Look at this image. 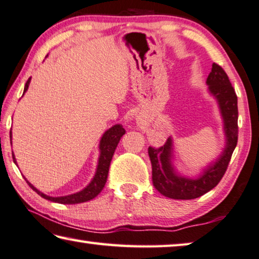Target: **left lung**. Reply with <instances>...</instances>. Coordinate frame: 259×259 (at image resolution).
Segmentation results:
<instances>
[{
  "mask_svg": "<svg viewBox=\"0 0 259 259\" xmlns=\"http://www.w3.org/2000/svg\"><path fill=\"white\" fill-rule=\"evenodd\" d=\"M206 83L209 84L210 92L217 97L224 121H225L227 146L218 162H215L212 166H209L197 179H187V178L176 175L169 163L171 139H167L164 146L159 148L151 146L148 148V154H149L152 166V182H154L155 188L164 196L175 198V200H193L214 188L225 175L233 151L237 145V137H239L237 96L226 72L217 63L212 64V70L206 79Z\"/></svg>",
  "mask_w": 259,
  "mask_h": 259,
  "instance_id": "left-lung-1",
  "label": "left lung"
}]
</instances>
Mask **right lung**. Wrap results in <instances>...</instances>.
<instances>
[{
	"instance_id": "1",
	"label": "right lung",
	"mask_w": 259,
	"mask_h": 259,
	"mask_svg": "<svg viewBox=\"0 0 259 259\" xmlns=\"http://www.w3.org/2000/svg\"><path fill=\"white\" fill-rule=\"evenodd\" d=\"M29 81H31V78H28L26 83H25L24 93L27 91ZM125 133L126 131L122 128V126L120 125L113 126L104 133L100 143L101 155L99 159V165H97L96 175L94 177V179L92 180L91 184L88 185L83 190H81V192L72 194V195H67V196H62V197H50V196H47L45 194H42L36 188H34L28 181L26 182L29 185V187H31L33 190H35L41 197H44L48 201L62 203V204H75V203L91 201L102 192V189H103V187L105 186V182H107V179H108L110 163H111L114 150H116L118 143H119L121 137ZM10 141H11V131H10ZM12 158H14V162L16 163L14 154H12Z\"/></svg>"
}]
</instances>
